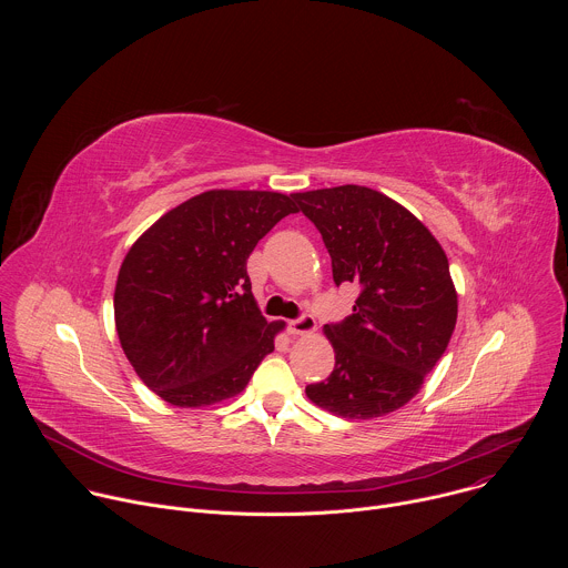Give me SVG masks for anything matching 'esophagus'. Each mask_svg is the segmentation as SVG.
I'll use <instances>...</instances> for the list:
<instances>
[{"mask_svg":"<svg viewBox=\"0 0 568 568\" xmlns=\"http://www.w3.org/2000/svg\"><path fill=\"white\" fill-rule=\"evenodd\" d=\"M287 328H290L292 335H314L316 333V321H314V316L303 314V316L290 321Z\"/></svg>","mask_w":568,"mask_h":568,"instance_id":"obj_1","label":"esophagus"}]
</instances>
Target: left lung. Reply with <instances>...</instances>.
Wrapping results in <instances>:
<instances>
[{"instance_id": "8db88e82", "label": "left lung", "mask_w": 568, "mask_h": 568, "mask_svg": "<svg viewBox=\"0 0 568 568\" xmlns=\"http://www.w3.org/2000/svg\"><path fill=\"white\" fill-rule=\"evenodd\" d=\"M292 197L326 242L335 283L362 290L346 321L323 326L335 371L305 386V395L348 420L397 412L420 390L456 328L458 294L445 250L409 209L368 186Z\"/></svg>"}]
</instances>
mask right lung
Returning a JSON list of instances; mask_svg holds the SVG:
<instances>
[{
	"mask_svg": "<svg viewBox=\"0 0 568 568\" xmlns=\"http://www.w3.org/2000/svg\"><path fill=\"white\" fill-rule=\"evenodd\" d=\"M292 195L200 193L161 215L125 254L114 287L121 348L141 382L173 407H209L245 390L283 321L252 294L247 258Z\"/></svg>",
	"mask_w": 568,
	"mask_h": 568,
	"instance_id": "obj_1",
	"label": "right lung"
}]
</instances>
